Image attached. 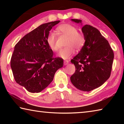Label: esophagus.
Masks as SVG:
<instances>
[{"instance_id": "34e87169", "label": "esophagus", "mask_w": 124, "mask_h": 124, "mask_svg": "<svg viewBox=\"0 0 124 124\" xmlns=\"http://www.w3.org/2000/svg\"><path fill=\"white\" fill-rule=\"evenodd\" d=\"M69 63V61L68 60H64V65H67Z\"/></svg>"}]
</instances>
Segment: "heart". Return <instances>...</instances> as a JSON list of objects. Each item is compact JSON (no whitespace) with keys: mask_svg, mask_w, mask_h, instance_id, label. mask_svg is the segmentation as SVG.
<instances>
[{"mask_svg":"<svg viewBox=\"0 0 124 124\" xmlns=\"http://www.w3.org/2000/svg\"><path fill=\"white\" fill-rule=\"evenodd\" d=\"M57 31L67 36L65 45L66 46L59 51L58 55L63 59L70 58L74 52V48L80 50L82 48L85 43V38L83 33L78 32L76 27L72 24L66 23L60 25L57 28ZM47 44L50 49L54 51L58 50L56 44V38L54 33L50 32L46 38Z\"/></svg>","mask_w":124,"mask_h":124,"instance_id":"1","label":"heart"}]
</instances>
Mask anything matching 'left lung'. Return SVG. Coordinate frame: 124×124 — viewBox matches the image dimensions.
<instances>
[{
    "instance_id": "obj_1",
    "label": "left lung",
    "mask_w": 124,
    "mask_h": 124,
    "mask_svg": "<svg viewBox=\"0 0 124 124\" xmlns=\"http://www.w3.org/2000/svg\"><path fill=\"white\" fill-rule=\"evenodd\" d=\"M72 21L81 23L80 20ZM82 32L85 43L70 61L75 67L70 81L78 89L89 92L103 84L110 77L114 52L107 40L97 28L86 24Z\"/></svg>"
}]
</instances>
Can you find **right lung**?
Returning <instances> with one entry per match:
<instances>
[{
  "instance_id": "1",
  "label": "right lung",
  "mask_w": 124,
  "mask_h": 124,
  "mask_svg": "<svg viewBox=\"0 0 124 124\" xmlns=\"http://www.w3.org/2000/svg\"><path fill=\"white\" fill-rule=\"evenodd\" d=\"M60 21L46 23L25 35L15 46L11 68L16 82L32 93H38L53 80L63 66V60L54 57L46 38Z\"/></svg>"
}]
</instances>
